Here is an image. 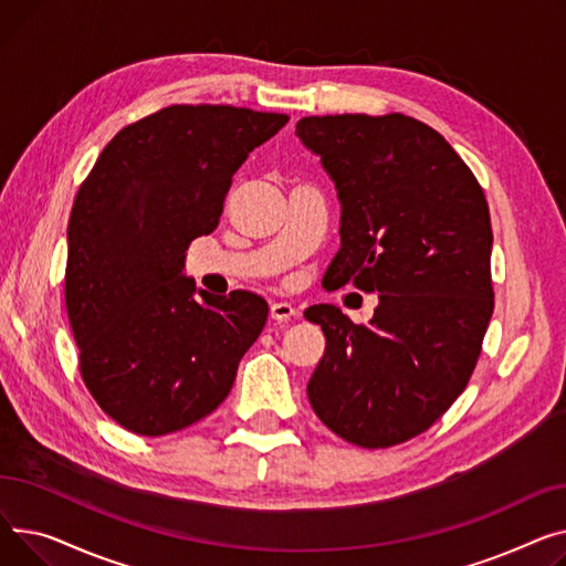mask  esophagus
I'll return each instance as SVG.
<instances>
[{
    "label": "esophagus",
    "mask_w": 566,
    "mask_h": 566,
    "mask_svg": "<svg viewBox=\"0 0 566 566\" xmlns=\"http://www.w3.org/2000/svg\"><path fill=\"white\" fill-rule=\"evenodd\" d=\"M296 315H298L296 308H294L292 304H287V302H274L272 308H270V317H272L274 322H279V324L290 322V319L296 317Z\"/></svg>",
    "instance_id": "esophagus-1"
}]
</instances>
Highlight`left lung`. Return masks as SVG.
Returning a JSON list of instances; mask_svg holds the SVG:
<instances>
[{
	"label": "left lung",
	"mask_w": 566,
	"mask_h": 566,
	"mask_svg": "<svg viewBox=\"0 0 566 566\" xmlns=\"http://www.w3.org/2000/svg\"><path fill=\"white\" fill-rule=\"evenodd\" d=\"M340 201V251L326 287L379 292L370 324L319 304L324 356L308 381L317 418L360 448L405 443L467 388L493 313L491 217L454 148L405 116L336 114L296 123Z\"/></svg>",
	"instance_id": "8db88e82"
}]
</instances>
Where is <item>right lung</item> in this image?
Returning a JSON list of instances; mask_svg holds the SVG:
<instances>
[{"label":"right lung","mask_w":566,"mask_h":566,"mask_svg":"<svg viewBox=\"0 0 566 566\" xmlns=\"http://www.w3.org/2000/svg\"><path fill=\"white\" fill-rule=\"evenodd\" d=\"M285 114L171 105L123 127L82 182L69 221L65 308L82 379L109 418L164 437L210 416L268 322L244 290L210 294L185 276L232 176Z\"/></svg>","instance_id":"obj_1"}]
</instances>
